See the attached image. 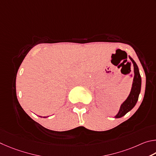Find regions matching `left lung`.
<instances>
[{
  "label": "left lung",
  "instance_id": "1",
  "mask_svg": "<svg viewBox=\"0 0 156 156\" xmlns=\"http://www.w3.org/2000/svg\"><path fill=\"white\" fill-rule=\"evenodd\" d=\"M130 59L132 60L133 64V70H134V78H133V81L132 84V90H131L130 94L127 99L121 105V108L115 118H121L125 116L128 112H129L134 107L136 103L138 101L139 94L140 92L141 89V76L139 73L138 68L137 64H136L132 57H129Z\"/></svg>",
  "mask_w": 156,
  "mask_h": 156
}]
</instances>
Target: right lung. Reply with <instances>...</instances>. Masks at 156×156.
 I'll return each mask as SVG.
<instances>
[{"mask_svg": "<svg viewBox=\"0 0 156 156\" xmlns=\"http://www.w3.org/2000/svg\"><path fill=\"white\" fill-rule=\"evenodd\" d=\"M46 116H44V118H46ZM47 117H48V116H47Z\"/></svg>", "mask_w": 156, "mask_h": 156, "instance_id": "add662e5", "label": "right lung"}]
</instances>
